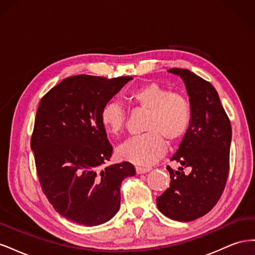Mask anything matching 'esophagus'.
I'll use <instances>...</instances> for the list:
<instances>
[{
	"label": "esophagus",
	"instance_id": "1",
	"mask_svg": "<svg viewBox=\"0 0 255 255\" xmlns=\"http://www.w3.org/2000/svg\"><path fill=\"white\" fill-rule=\"evenodd\" d=\"M151 170L150 167H136L137 174H143L145 172H149Z\"/></svg>",
	"mask_w": 255,
	"mask_h": 255
}]
</instances>
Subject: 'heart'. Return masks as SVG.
Listing matches in <instances>:
<instances>
[{
    "mask_svg": "<svg viewBox=\"0 0 255 255\" xmlns=\"http://www.w3.org/2000/svg\"><path fill=\"white\" fill-rule=\"evenodd\" d=\"M128 99L135 105L149 111L144 121L145 133L129 138L118 149L119 156L138 165H151L164 155L168 139L177 142L187 134L192 112L189 100L180 92L156 82L145 83L133 89ZM101 121L107 132L119 135L127 125L125 107L117 101L106 103Z\"/></svg>",
    "mask_w": 255,
    "mask_h": 255,
    "instance_id": "obj_1",
    "label": "heart"
}]
</instances>
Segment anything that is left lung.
Here are the masks:
<instances>
[{
  "label": "left lung",
  "instance_id": "left-lung-1",
  "mask_svg": "<svg viewBox=\"0 0 255 255\" xmlns=\"http://www.w3.org/2000/svg\"><path fill=\"white\" fill-rule=\"evenodd\" d=\"M180 75L186 86L192 118L187 134L171 160L182 167L170 173V185L156 198L160 213L176 221H191L202 217L218 202L225 190L230 169L232 128L213 85L187 69L168 70Z\"/></svg>",
  "mask_w": 255,
  "mask_h": 255
}]
</instances>
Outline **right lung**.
<instances>
[{
  "label": "right lung",
  "instance_id": "right-lung-1",
  "mask_svg": "<svg viewBox=\"0 0 255 255\" xmlns=\"http://www.w3.org/2000/svg\"><path fill=\"white\" fill-rule=\"evenodd\" d=\"M132 80L80 74L61 81L40 100L30 148L43 194L58 214L94 227L120 207V186L135 175L128 161L105 166L113 154L101 121L104 105Z\"/></svg>",
  "mask_w": 255,
  "mask_h": 255
}]
</instances>
